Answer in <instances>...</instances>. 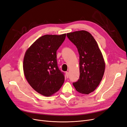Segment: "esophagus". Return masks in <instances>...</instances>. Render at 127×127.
I'll return each instance as SVG.
<instances>
[{
  "mask_svg": "<svg viewBox=\"0 0 127 127\" xmlns=\"http://www.w3.org/2000/svg\"><path fill=\"white\" fill-rule=\"evenodd\" d=\"M66 77L67 78H68L69 77V72H66Z\"/></svg>",
  "mask_w": 127,
  "mask_h": 127,
  "instance_id": "1",
  "label": "esophagus"
}]
</instances>
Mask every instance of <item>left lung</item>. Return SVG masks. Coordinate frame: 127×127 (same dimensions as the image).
Segmentation results:
<instances>
[{
	"label": "left lung",
	"mask_w": 127,
	"mask_h": 127,
	"mask_svg": "<svg viewBox=\"0 0 127 127\" xmlns=\"http://www.w3.org/2000/svg\"><path fill=\"white\" fill-rule=\"evenodd\" d=\"M67 36L79 55V78L73 85L79 93L88 94L98 86L104 73L105 64L101 51L93 36L86 31L69 33Z\"/></svg>",
	"instance_id": "left-lung-1"
}]
</instances>
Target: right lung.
<instances>
[{
    "mask_svg": "<svg viewBox=\"0 0 127 127\" xmlns=\"http://www.w3.org/2000/svg\"><path fill=\"white\" fill-rule=\"evenodd\" d=\"M61 35H45L27 50L23 60L24 75L37 93L49 96L59 90L64 83V72L58 67L57 51L66 38Z\"/></svg>",
    "mask_w": 127,
    "mask_h": 127,
    "instance_id": "add662e5",
    "label": "right lung"
}]
</instances>
